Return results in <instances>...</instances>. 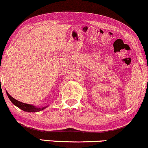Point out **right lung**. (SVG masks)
I'll use <instances>...</instances> for the list:
<instances>
[{
	"label": "right lung",
	"instance_id": "add662e5",
	"mask_svg": "<svg viewBox=\"0 0 148 148\" xmlns=\"http://www.w3.org/2000/svg\"><path fill=\"white\" fill-rule=\"evenodd\" d=\"M7 95H8L9 99L11 100V102L14 105L18 107V108H20L21 109H22L23 111H25V112H39V111L43 110L46 107H42V108H36V107H34V106L31 105H28V104H25V103H23L21 102H19L18 100H15L14 98H13L10 95L9 93L7 92Z\"/></svg>",
	"mask_w": 148,
	"mask_h": 148
}]
</instances>
